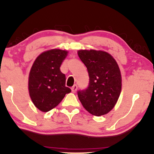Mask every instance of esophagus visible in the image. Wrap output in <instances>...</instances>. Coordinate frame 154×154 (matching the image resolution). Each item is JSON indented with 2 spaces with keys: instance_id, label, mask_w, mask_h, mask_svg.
<instances>
[{
  "instance_id": "1",
  "label": "esophagus",
  "mask_w": 154,
  "mask_h": 154,
  "mask_svg": "<svg viewBox=\"0 0 154 154\" xmlns=\"http://www.w3.org/2000/svg\"><path fill=\"white\" fill-rule=\"evenodd\" d=\"M77 89H78V86L76 85H74L72 88H71V90H72V92H74V93L77 91Z\"/></svg>"
}]
</instances>
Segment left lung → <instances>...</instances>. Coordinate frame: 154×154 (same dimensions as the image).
I'll list each match as a JSON object with an SVG mask.
<instances>
[{"label": "left lung", "mask_w": 154, "mask_h": 154, "mask_svg": "<svg viewBox=\"0 0 154 154\" xmlns=\"http://www.w3.org/2000/svg\"><path fill=\"white\" fill-rule=\"evenodd\" d=\"M78 54L89 75V85L77 92L82 105L92 115L109 113L116 104L121 91L119 67L111 54L104 51L79 50Z\"/></svg>", "instance_id": "8db88e82"}]
</instances>
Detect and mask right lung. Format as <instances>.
I'll use <instances>...</instances> for the list:
<instances>
[{
    "label": "right lung",
    "instance_id": "obj_1",
    "mask_svg": "<svg viewBox=\"0 0 154 154\" xmlns=\"http://www.w3.org/2000/svg\"><path fill=\"white\" fill-rule=\"evenodd\" d=\"M65 50L54 49L35 59L29 77V91L35 106L47 112L57 106L71 90L66 87V76L60 71L67 55Z\"/></svg>",
    "mask_w": 154,
    "mask_h": 154
}]
</instances>
